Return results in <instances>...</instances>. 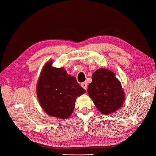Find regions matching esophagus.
Instances as JSON below:
<instances>
[{
    "label": "esophagus",
    "mask_w": 156,
    "mask_h": 156,
    "mask_svg": "<svg viewBox=\"0 0 156 156\" xmlns=\"http://www.w3.org/2000/svg\"><path fill=\"white\" fill-rule=\"evenodd\" d=\"M81 86H82V88H83L84 89H85V90H87L88 84H87V82H82V83L81 84Z\"/></svg>",
    "instance_id": "esophagus-1"
}]
</instances>
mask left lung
Masks as SVG:
<instances>
[{"label":"left lung","instance_id":"8db88e82","mask_svg":"<svg viewBox=\"0 0 156 156\" xmlns=\"http://www.w3.org/2000/svg\"><path fill=\"white\" fill-rule=\"evenodd\" d=\"M88 93L102 114L112 113L124 103L125 94L120 82L107 69L100 68L93 73Z\"/></svg>","mask_w":156,"mask_h":156}]
</instances>
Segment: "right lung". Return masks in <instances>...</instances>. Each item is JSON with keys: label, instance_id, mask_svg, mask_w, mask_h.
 <instances>
[{"label": "right lung", "instance_id": "1", "mask_svg": "<svg viewBox=\"0 0 156 156\" xmlns=\"http://www.w3.org/2000/svg\"><path fill=\"white\" fill-rule=\"evenodd\" d=\"M84 92L75 77L68 75L63 68L53 67L51 61L43 68L37 95L41 107L48 115L68 118L74 111L76 98Z\"/></svg>", "mask_w": 156, "mask_h": 156}]
</instances>
